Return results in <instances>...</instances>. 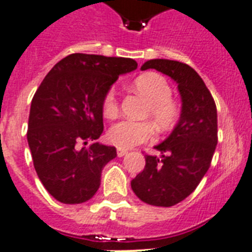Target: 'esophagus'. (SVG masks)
Masks as SVG:
<instances>
[{
    "instance_id": "34e87169",
    "label": "esophagus",
    "mask_w": 252,
    "mask_h": 252,
    "mask_svg": "<svg viewBox=\"0 0 252 252\" xmlns=\"http://www.w3.org/2000/svg\"><path fill=\"white\" fill-rule=\"evenodd\" d=\"M116 153H118V157H124V156H126V154H128V150L118 149V152H116Z\"/></svg>"
}]
</instances>
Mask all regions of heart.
Here are the masks:
<instances>
[{"mask_svg": "<svg viewBox=\"0 0 252 252\" xmlns=\"http://www.w3.org/2000/svg\"><path fill=\"white\" fill-rule=\"evenodd\" d=\"M134 89L148 99L149 110L148 115L153 119L159 129L171 128L178 119L179 108L171 99V87L165 77L157 73H146L137 77L134 81ZM103 115L106 118H115L119 112V102L116 91L111 89L103 99ZM154 133L153 126L148 122H132L122 120L111 126L107 137L111 144L120 149H129L137 144L148 141Z\"/></svg>", "mask_w": 252, "mask_h": 252, "instance_id": "1", "label": "heart"}]
</instances>
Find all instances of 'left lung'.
Listing matches in <instances>:
<instances>
[{"mask_svg":"<svg viewBox=\"0 0 252 252\" xmlns=\"http://www.w3.org/2000/svg\"><path fill=\"white\" fill-rule=\"evenodd\" d=\"M156 69L178 84L182 99L175 128L146 156L145 168L130 182L138 199L156 207H172L189 196L207 174L217 145V108L197 73L179 61L154 59L141 70Z\"/></svg>","mask_w":252,"mask_h":252,"instance_id":"8db88e82","label":"left lung"}]
</instances>
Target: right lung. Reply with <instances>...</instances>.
<instances>
[{
  "instance_id": "1",
  "label": "right lung",
  "mask_w": 252,
  "mask_h": 252,
  "mask_svg": "<svg viewBox=\"0 0 252 252\" xmlns=\"http://www.w3.org/2000/svg\"><path fill=\"white\" fill-rule=\"evenodd\" d=\"M136 68L133 59L73 53L51 69L33 95L27 141L37 176L57 201L85 203L98 191L103 167L116 157L114 146L96 142L103 99L119 76Z\"/></svg>"
}]
</instances>
